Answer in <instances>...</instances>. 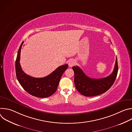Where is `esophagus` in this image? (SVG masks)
<instances>
[{
	"mask_svg": "<svg viewBox=\"0 0 132 132\" xmlns=\"http://www.w3.org/2000/svg\"><path fill=\"white\" fill-rule=\"evenodd\" d=\"M75 64V61L73 60H70L69 63H68V65L69 67H72L73 66H74Z\"/></svg>",
	"mask_w": 132,
	"mask_h": 132,
	"instance_id": "1",
	"label": "esophagus"
}]
</instances>
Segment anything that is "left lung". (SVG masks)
<instances>
[{
  "instance_id": "obj_1",
  "label": "left lung",
  "mask_w": 132,
  "mask_h": 132,
  "mask_svg": "<svg viewBox=\"0 0 132 132\" xmlns=\"http://www.w3.org/2000/svg\"><path fill=\"white\" fill-rule=\"evenodd\" d=\"M74 73V83L76 89L81 95L93 97L102 94L108 90L114 82L118 72V60L116 58L113 71L109 76L100 79L91 78L85 75L78 66L72 67Z\"/></svg>"
}]
</instances>
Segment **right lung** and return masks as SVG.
<instances>
[{"label":"right lung","mask_w":132,"mask_h":132,"mask_svg":"<svg viewBox=\"0 0 132 132\" xmlns=\"http://www.w3.org/2000/svg\"><path fill=\"white\" fill-rule=\"evenodd\" d=\"M22 42L18 50L15 61V72L17 79L22 88L31 95L39 98H46L54 94L59 86L64 72L68 68L65 64L59 67L48 76L43 78H34L27 75L20 64Z\"/></svg>","instance_id":"right-lung-1"}]
</instances>
